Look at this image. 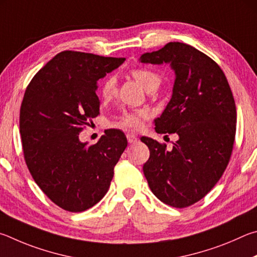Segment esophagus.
<instances>
[{
    "instance_id": "esophagus-1",
    "label": "esophagus",
    "mask_w": 257,
    "mask_h": 257,
    "mask_svg": "<svg viewBox=\"0 0 257 257\" xmlns=\"http://www.w3.org/2000/svg\"><path fill=\"white\" fill-rule=\"evenodd\" d=\"M126 138H127L128 143H136V142H138V138H137L136 134H133V133H127V134H126Z\"/></svg>"
}]
</instances>
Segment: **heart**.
<instances>
[{
    "label": "heart",
    "instance_id": "b5f03b06",
    "mask_svg": "<svg viewBox=\"0 0 257 257\" xmlns=\"http://www.w3.org/2000/svg\"><path fill=\"white\" fill-rule=\"evenodd\" d=\"M131 74L139 83L148 91L155 90L159 87L161 79L158 73L149 69L132 70ZM116 91V80L114 78H107L100 87V96L103 100H109ZM150 117V112L147 109L128 110L124 111L118 120H116L112 126L121 130H139L143 126V121Z\"/></svg>",
    "mask_w": 257,
    "mask_h": 257
}]
</instances>
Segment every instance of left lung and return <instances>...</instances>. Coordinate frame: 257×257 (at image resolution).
Returning a JSON list of instances; mask_svg holds the SVG:
<instances>
[{"label": "left lung", "instance_id": "obj_1", "mask_svg": "<svg viewBox=\"0 0 257 257\" xmlns=\"http://www.w3.org/2000/svg\"><path fill=\"white\" fill-rule=\"evenodd\" d=\"M141 63H169L173 96L156 132L176 133L172 150L141 138L150 150L143 173L152 193L174 208H186L208 194L226 170L236 134L235 99L226 75L212 58L184 43H168L145 53Z\"/></svg>", "mask_w": 257, "mask_h": 257}]
</instances>
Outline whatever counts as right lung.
Listing matches in <instances>:
<instances>
[{"instance_id":"1","label":"right lung","mask_w":257,"mask_h":257,"mask_svg":"<svg viewBox=\"0 0 257 257\" xmlns=\"http://www.w3.org/2000/svg\"><path fill=\"white\" fill-rule=\"evenodd\" d=\"M124 61L61 52L26 89L20 134L27 167L49 200L70 212L88 210L105 196L127 147L119 130H107L92 146L79 140L80 132L99 114L97 81Z\"/></svg>"}]
</instances>
